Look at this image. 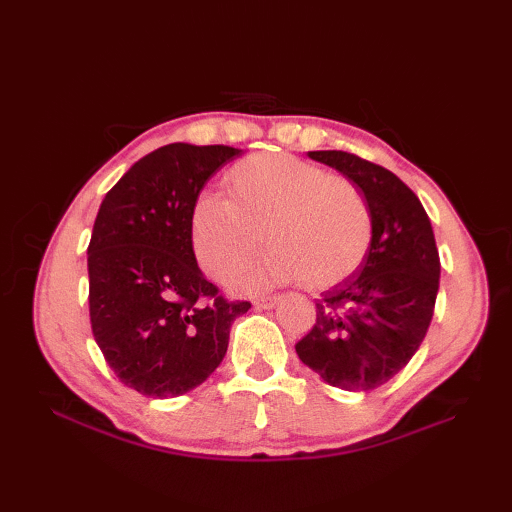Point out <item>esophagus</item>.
Masks as SVG:
<instances>
[{"label":"esophagus","instance_id":"1","mask_svg":"<svg viewBox=\"0 0 512 512\" xmlns=\"http://www.w3.org/2000/svg\"><path fill=\"white\" fill-rule=\"evenodd\" d=\"M277 301H279V297H255V308H262V310H270V308H275L277 306Z\"/></svg>","mask_w":512,"mask_h":512}]
</instances>
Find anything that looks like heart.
I'll return each instance as SVG.
<instances>
[{"label":"heart","mask_w":512,"mask_h":512,"mask_svg":"<svg viewBox=\"0 0 512 512\" xmlns=\"http://www.w3.org/2000/svg\"><path fill=\"white\" fill-rule=\"evenodd\" d=\"M231 198L195 202L191 239L202 268L226 281L264 242L273 250L235 281L242 290L299 284L325 290L350 279L374 242L363 191L345 176L290 154H255L226 173Z\"/></svg>","instance_id":"b5f03b06"}]
</instances>
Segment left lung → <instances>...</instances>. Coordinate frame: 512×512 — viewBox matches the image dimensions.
I'll return each mask as SVG.
<instances>
[{"instance_id": "obj_1", "label": "left lung", "mask_w": 512, "mask_h": 512, "mask_svg": "<svg viewBox=\"0 0 512 512\" xmlns=\"http://www.w3.org/2000/svg\"><path fill=\"white\" fill-rule=\"evenodd\" d=\"M350 178L369 202L374 242L363 266L317 301V323L295 345L325 383L385 385L416 354L436 308L440 257L427 211L396 173L347 151H308Z\"/></svg>"}]
</instances>
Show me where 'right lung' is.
<instances>
[{"label":"right lung","mask_w":512,"mask_h":512,"mask_svg":"<svg viewBox=\"0 0 512 512\" xmlns=\"http://www.w3.org/2000/svg\"><path fill=\"white\" fill-rule=\"evenodd\" d=\"M226 145H165L101 202L88 246L90 323L123 385L149 398L202 385L250 301H228L195 262L191 215L206 180L237 158Z\"/></svg>","instance_id":"obj_1"}]
</instances>
